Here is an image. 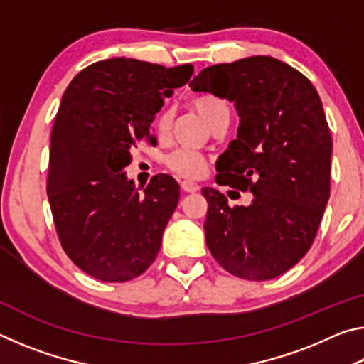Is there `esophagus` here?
<instances>
[{
    "mask_svg": "<svg viewBox=\"0 0 364 364\" xmlns=\"http://www.w3.org/2000/svg\"><path fill=\"white\" fill-rule=\"evenodd\" d=\"M181 189L184 193H197V191L200 189V186L193 181H181Z\"/></svg>",
    "mask_w": 364,
    "mask_h": 364,
    "instance_id": "34e87169",
    "label": "esophagus"
}]
</instances>
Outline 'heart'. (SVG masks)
Masks as SVG:
<instances>
[{
  "mask_svg": "<svg viewBox=\"0 0 364 364\" xmlns=\"http://www.w3.org/2000/svg\"><path fill=\"white\" fill-rule=\"evenodd\" d=\"M191 106H193L196 112L204 119V122L210 128L220 122H230L231 119L230 104L217 95H197L191 100ZM170 125L171 112L170 110H162L156 119V130L159 136H165L170 130ZM165 165H167V168L171 173L181 178H188V180H197V178H200L205 173L208 160L200 152L191 149H176L165 157Z\"/></svg>",
  "mask_w": 364,
  "mask_h": 364,
  "instance_id": "heart-1",
  "label": "heart"
}]
</instances>
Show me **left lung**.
Returning <instances> with one entry per match:
<instances>
[{
	"label": "left lung",
	"instance_id": "8db88e82",
	"mask_svg": "<svg viewBox=\"0 0 364 364\" xmlns=\"http://www.w3.org/2000/svg\"><path fill=\"white\" fill-rule=\"evenodd\" d=\"M189 86L236 102L237 139L215 180L254 194L250 205L230 207L220 191L202 189L207 247L237 278L273 279L310 250L329 200L332 138L318 91L269 56L205 67Z\"/></svg>",
	"mask_w": 364,
	"mask_h": 364
}]
</instances>
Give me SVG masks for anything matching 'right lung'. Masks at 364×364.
I'll return each instance as SVG.
<instances>
[{
	"label": "right lung",
	"instance_id": "obj_1",
	"mask_svg": "<svg viewBox=\"0 0 364 364\" xmlns=\"http://www.w3.org/2000/svg\"><path fill=\"white\" fill-rule=\"evenodd\" d=\"M171 67L114 58L86 67L64 91L51 132L46 193L67 257L104 282L138 278L151 267L180 199L168 175L152 176L144 193L123 168L171 90L193 77Z\"/></svg>",
	"mask_w": 364,
	"mask_h": 364
}]
</instances>
